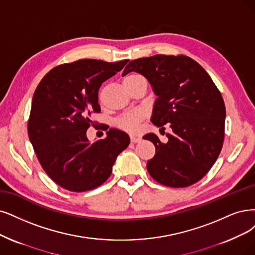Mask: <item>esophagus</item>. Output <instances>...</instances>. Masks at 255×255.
<instances>
[{
	"instance_id": "obj_1",
	"label": "esophagus",
	"mask_w": 255,
	"mask_h": 255,
	"mask_svg": "<svg viewBox=\"0 0 255 255\" xmlns=\"http://www.w3.org/2000/svg\"><path fill=\"white\" fill-rule=\"evenodd\" d=\"M130 140H131V143H138L140 140V137L136 136V135H130Z\"/></svg>"
}]
</instances>
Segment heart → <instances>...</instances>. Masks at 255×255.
Segmentation results:
<instances>
[{
	"label": "heart",
	"instance_id": "b5f03b06",
	"mask_svg": "<svg viewBox=\"0 0 255 255\" xmlns=\"http://www.w3.org/2000/svg\"><path fill=\"white\" fill-rule=\"evenodd\" d=\"M139 79H143L139 74L131 73L128 75V77L125 78L124 82L135 81ZM143 117H144V113L142 110H131V111L125 112L124 115H122L117 120V124L119 127L128 131V132H135V131H137L138 129V124L139 122L142 121Z\"/></svg>",
	"mask_w": 255,
	"mask_h": 255
}]
</instances>
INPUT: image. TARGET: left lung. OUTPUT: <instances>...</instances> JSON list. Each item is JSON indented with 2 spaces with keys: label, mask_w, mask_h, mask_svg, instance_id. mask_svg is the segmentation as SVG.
Returning <instances> with one entry per match:
<instances>
[{
  "label": "left lung",
  "mask_w": 255,
  "mask_h": 255,
  "mask_svg": "<svg viewBox=\"0 0 255 255\" xmlns=\"http://www.w3.org/2000/svg\"><path fill=\"white\" fill-rule=\"evenodd\" d=\"M144 75L156 96L151 122L172 133L161 143L154 133L143 137L155 146L147 170L159 184L182 188L199 182L219 157L225 134L222 94L202 66L186 55L156 54L129 62V72ZM159 129V130H161Z\"/></svg>",
  "instance_id": "obj_1"
}]
</instances>
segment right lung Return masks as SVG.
Instances as JSON below:
<instances>
[{
    "mask_svg": "<svg viewBox=\"0 0 255 255\" xmlns=\"http://www.w3.org/2000/svg\"><path fill=\"white\" fill-rule=\"evenodd\" d=\"M128 60L108 63L85 59L51 69L34 91L28 135L45 172L65 189L88 191L107 181L118 155L130 143L110 128L105 139L90 143L91 115L100 112L99 89Z\"/></svg>",
    "mask_w": 255,
    "mask_h": 255,
    "instance_id": "add662e5",
    "label": "right lung"
}]
</instances>
